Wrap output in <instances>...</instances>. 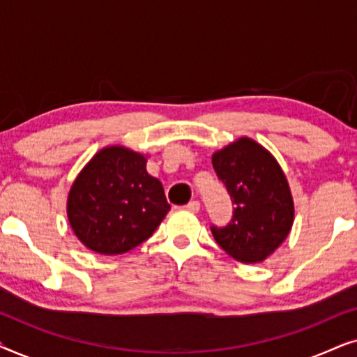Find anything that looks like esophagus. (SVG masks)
<instances>
[{"instance_id":"esophagus-1","label":"esophagus","mask_w":357,"mask_h":357,"mask_svg":"<svg viewBox=\"0 0 357 357\" xmlns=\"http://www.w3.org/2000/svg\"><path fill=\"white\" fill-rule=\"evenodd\" d=\"M187 209H188V211H192V213H198L199 211V202H197V199L190 202L187 204Z\"/></svg>"}]
</instances>
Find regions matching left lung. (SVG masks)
I'll use <instances>...</instances> for the list:
<instances>
[{
  "instance_id": "obj_1",
  "label": "left lung",
  "mask_w": 357,
  "mask_h": 357,
  "mask_svg": "<svg viewBox=\"0 0 357 357\" xmlns=\"http://www.w3.org/2000/svg\"><path fill=\"white\" fill-rule=\"evenodd\" d=\"M218 178L231 195L227 226H211L218 245L241 263L271 255L291 231L294 203L280 164L250 138H241L213 154Z\"/></svg>"
}]
</instances>
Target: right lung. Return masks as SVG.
<instances>
[{
  "mask_svg": "<svg viewBox=\"0 0 357 357\" xmlns=\"http://www.w3.org/2000/svg\"><path fill=\"white\" fill-rule=\"evenodd\" d=\"M170 204L146 158L121 146L97 153L73 183L68 219L77 238L102 255H120L153 236Z\"/></svg>",
  "mask_w": 357,
  "mask_h": 357,
  "instance_id": "right-lung-1",
  "label": "right lung"
}]
</instances>
